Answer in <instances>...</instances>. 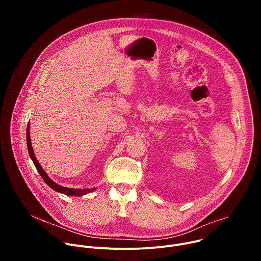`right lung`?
<instances>
[{"instance_id": "obj_1", "label": "right lung", "mask_w": 261, "mask_h": 261, "mask_svg": "<svg viewBox=\"0 0 261 261\" xmlns=\"http://www.w3.org/2000/svg\"><path fill=\"white\" fill-rule=\"evenodd\" d=\"M30 127L28 125L27 127V145H28V151H29V154H30V157L35 165V167L37 168V170H38V172L40 173L41 177L44 179V181L49 186V187L51 189H54L55 191L57 192H60V193H63V194H66V195H70V196H82V195H85L87 193H90L92 191H94L95 189H72V188H66V187H62V186L58 185L57 182H55L53 179L49 178V176L47 175V173L43 170V168L41 167V165L39 164V162L37 161L35 155H34V151H33V147H32V143H31V138H30V131H29Z\"/></svg>"}]
</instances>
